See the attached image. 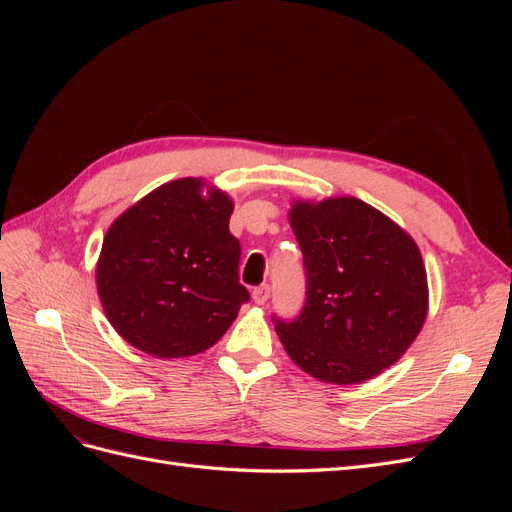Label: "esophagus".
I'll use <instances>...</instances> for the list:
<instances>
[{
    "label": "esophagus",
    "instance_id": "1",
    "mask_svg": "<svg viewBox=\"0 0 512 512\" xmlns=\"http://www.w3.org/2000/svg\"><path fill=\"white\" fill-rule=\"evenodd\" d=\"M269 297H271V286L269 284H262V286L252 290V299H254L256 305H265L269 301Z\"/></svg>",
    "mask_w": 512,
    "mask_h": 512
}]
</instances>
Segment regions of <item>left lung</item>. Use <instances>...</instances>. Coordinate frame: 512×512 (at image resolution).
I'll use <instances>...</instances> for the list:
<instances>
[{
  "label": "left lung",
  "instance_id": "left-lung-1",
  "mask_svg": "<svg viewBox=\"0 0 512 512\" xmlns=\"http://www.w3.org/2000/svg\"><path fill=\"white\" fill-rule=\"evenodd\" d=\"M307 299L275 331L305 374L361 384L397 363L429 312L423 256L408 232L354 196L292 200Z\"/></svg>",
  "mask_w": 512,
  "mask_h": 512
}]
</instances>
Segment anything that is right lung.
Segmentation results:
<instances>
[{
    "mask_svg": "<svg viewBox=\"0 0 512 512\" xmlns=\"http://www.w3.org/2000/svg\"><path fill=\"white\" fill-rule=\"evenodd\" d=\"M232 198L200 177L168 181L108 226L96 265L113 329L160 359L205 352L250 294L239 284Z\"/></svg>",
    "mask_w": 512,
    "mask_h": 512,
    "instance_id": "1",
    "label": "right lung"
}]
</instances>
